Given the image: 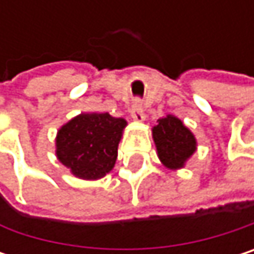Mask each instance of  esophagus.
I'll use <instances>...</instances> for the list:
<instances>
[{
  "instance_id": "1",
  "label": "esophagus",
  "mask_w": 254,
  "mask_h": 254,
  "mask_svg": "<svg viewBox=\"0 0 254 254\" xmlns=\"http://www.w3.org/2000/svg\"><path fill=\"white\" fill-rule=\"evenodd\" d=\"M130 116H132V119L136 121V122H144V121H145V113H144V110H142L139 101H135V103H133V106H132V109H130Z\"/></svg>"
}]
</instances>
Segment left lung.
<instances>
[{
	"label": "left lung",
	"instance_id": "obj_1",
	"mask_svg": "<svg viewBox=\"0 0 254 254\" xmlns=\"http://www.w3.org/2000/svg\"><path fill=\"white\" fill-rule=\"evenodd\" d=\"M151 132L160 162L172 171L184 168L197 150L194 133L172 115L159 119Z\"/></svg>",
	"mask_w": 254,
	"mask_h": 254
}]
</instances>
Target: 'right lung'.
Returning a JSON list of instances; mask_svg holds the SVG:
<instances>
[{"instance_id": "right-lung-1", "label": "right lung", "mask_w": 254, "mask_h": 254, "mask_svg": "<svg viewBox=\"0 0 254 254\" xmlns=\"http://www.w3.org/2000/svg\"><path fill=\"white\" fill-rule=\"evenodd\" d=\"M127 121L109 113H80L59 129L57 159L75 177L100 179L116 163Z\"/></svg>"}]
</instances>
